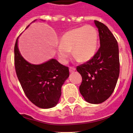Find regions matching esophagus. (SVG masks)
Masks as SVG:
<instances>
[{
  "label": "esophagus",
  "mask_w": 133,
  "mask_h": 133,
  "mask_svg": "<svg viewBox=\"0 0 133 133\" xmlns=\"http://www.w3.org/2000/svg\"><path fill=\"white\" fill-rule=\"evenodd\" d=\"M76 70V69L75 67H73V66H70L69 67V71L70 72H73V71H75Z\"/></svg>",
  "instance_id": "34e87169"
}]
</instances>
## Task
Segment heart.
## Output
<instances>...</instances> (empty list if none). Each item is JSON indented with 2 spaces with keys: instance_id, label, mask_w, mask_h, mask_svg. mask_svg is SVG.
<instances>
[{
  "instance_id": "1",
  "label": "heart",
  "mask_w": 133,
  "mask_h": 133,
  "mask_svg": "<svg viewBox=\"0 0 133 133\" xmlns=\"http://www.w3.org/2000/svg\"><path fill=\"white\" fill-rule=\"evenodd\" d=\"M98 44V33L91 25L75 28L64 33L57 46L59 58L67 62L71 50L80 61H87L96 54Z\"/></svg>"
}]
</instances>
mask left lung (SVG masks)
Returning <instances> with one entry per match:
<instances>
[{
	"label": "left lung",
	"mask_w": 133,
	"mask_h": 133,
	"mask_svg": "<svg viewBox=\"0 0 133 133\" xmlns=\"http://www.w3.org/2000/svg\"><path fill=\"white\" fill-rule=\"evenodd\" d=\"M99 31L100 46L96 54L85 63L77 66L82 77L81 94L90 104H101L110 97L120 72L118 45L106 25L95 20Z\"/></svg>",
	"instance_id": "left-lung-1"
}]
</instances>
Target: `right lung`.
<instances>
[{
  "label": "right lung",
  "mask_w": 133,
  "mask_h": 133,
  "mask_svg": "<svg viewBox=\"0 0 133 133\" xmlns=\"http://www.w3.org/2000/svg\"><path fill=\"white\" fill-rule=\"evenodd\" d=\"M17 42V39L14 48L15 68L25 96L40 108L54 107L61 97V87L69 77V67L56 59L41 64H31L20 54Z\"/></svg>",
  "instance_id": "add662e5"
}]
</instances>
